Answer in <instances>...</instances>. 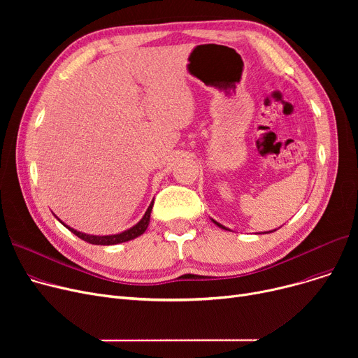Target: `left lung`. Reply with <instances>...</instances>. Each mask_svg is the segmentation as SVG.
I'll return each instance as SVG.
<instances>
[{"label": "left lung", "instance_id": "1", "mask_svg": "<svg viewBox=\"0 0 358 358\" xmlns=\"http://www.w3.org/2000/svg\"><path fill=\"white\" fill-rule=\"evenodd\" d=\"M213 222H215V224H217V227H219V228H222V229H227V228H224V227H222V224H220V223H217L216 220H213ZM274 231H275V229H274ZM274 231H270V232H274ZM270 232H267V234H270Z\"/></svg>", "mask_w": 358, "mask_h": 358}]
</instances>
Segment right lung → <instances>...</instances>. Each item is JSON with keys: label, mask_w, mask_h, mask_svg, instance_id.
<instances>
[{"label": "right lung", "mask_w": 358, "mask_h": 358, "mask_svg": "<svg viewBox=\"0 0 358 358\" xmlns=\"http://www.w3.org/2000/svg\"><path fill=\"white\" fill-rule=\"evenodd\" d=\"M152 206H154V201L149 204L148 210L145 212V216L141 219L139 223L135 224L134 228H130V229H127V231H124V232H122V234H117V235L94 236V235H87V234L75 231V229L66 227V224H65V227H66L72 234H75L78 238H81L83 241H85V242H88V243H92V245H116V243H122V242L130 241V239H134V238H138L139 235H142V234L146 231L148 224H149L150 212H152Z\"/></svg>", "instance_id": "1"}]
</instances>
